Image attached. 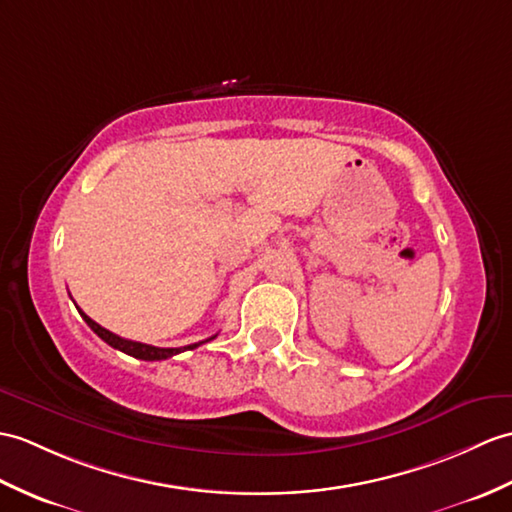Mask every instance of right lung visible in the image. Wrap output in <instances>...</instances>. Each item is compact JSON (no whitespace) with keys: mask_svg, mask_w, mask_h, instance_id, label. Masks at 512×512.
I'll return each instance as SVG.
<instances>
[{"mask_svg":"<svg viewBox=\"0 0 512 512\" xmlns=\"http://www.w3.org/2000/svg\"><path fill=\"white\" fill-rule=\"evenodd\" d=\"M78 307V305H76ZM80 312V316L85 318V323L95 331V334H98L106 344H111L113 349H117V351H124L126 355H133V358H137V360H146V362H157V360H168V358H172V355H178V353H183V351H189V349H196V347H200L202 342H209V340H213L216 336H211V338H207V340H202V342H196V344H187V347H181V349H163V347H152V344H144V342H135V340H126V338H120L117 334H113V331H109V329H104V327H100L98 323H95V320H91L85 312L82 310H78Z\"/></svg>","mask_w":512,"mask_h":512,"instance_id":"right-lung-1","label":"right lung"}]
</instances>
